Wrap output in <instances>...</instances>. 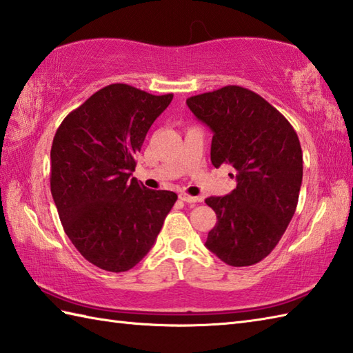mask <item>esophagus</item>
I'll use <instances>...</instances> for the list:
<instances>
[{"label":"esophagus","instance_id":"1","mask_svg":"<svg viewBox=\"0 0 353 353\" xmlns=\"http://www.w3.org/2000/svg\"><path fill=\"white\" fill-rule=\"evenodd\" d=\"M179 199H181L182 201H185V203H197V201H200L199 197L190 196V194H185V192H182L181 196H179Z\"/></svg>","mask_w":353,"mask_h":353}]
</instances>
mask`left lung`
Returning <instances> with one entry per match:
<instances>
[{
  "mask_svg": "<svg viewBox=\"0 0 353 353\" xmlns=\"http://www.w3.org/2000/svg\"><path fill=\"white\" fill-rule=\"evenodd\" d=\"M212 130L211 162L236 171V188L205 201L216 214L206 247L232 267L258 264L279 243L296 212L303 176L297 133L256 92L229 85L186 100Z\"/></svg>",
  "mask_w": 353,
  "mask_h": 353,
  "instance_id": "obj_1",
  "label": "left lung"
}]
</instances>
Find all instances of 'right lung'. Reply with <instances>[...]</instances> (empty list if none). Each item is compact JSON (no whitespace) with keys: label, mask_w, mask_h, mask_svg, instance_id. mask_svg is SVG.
<instances>
[{"label":"right lung","mask_w":353,"mask_h":353,"mask_svg":"<svg viewBox=\"0 0 353 353\" xmlns=\"http://www.w3.org/2000/svg\"><path fill=\"white\" fill-rule=\"evenodd\" d=\"M172 94L104 86L65 117L51 145V194L65 234L106 272H127L152 249L177 194L148 190L134 156Z\"/></svg>","instance_id":"1"}]
</instances>
